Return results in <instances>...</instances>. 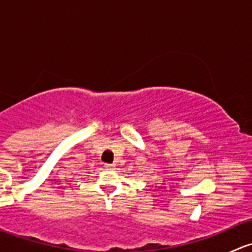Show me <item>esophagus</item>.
<instances>
[{
  "label": "esophagus",
  "instance_id": "obj_1",
  "mask_svg": "<svg viewBox=\"0 0 252 252\" xmlns=\"http://www.w3.org/2000/svg\"><path fill=\"white\" fill-rule=\"evenodd\" d=\"M105 168H106V169H113V168H114V164L106 163V164H105Z\"/></svg>",
  "mask_w": 252,
  "mask_h": 252
}]
</instances>
